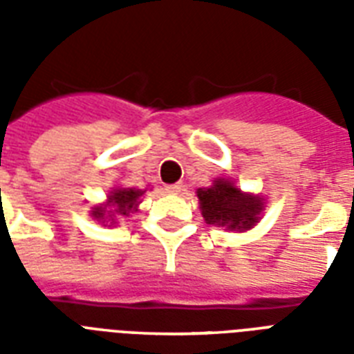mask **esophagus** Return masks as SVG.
Returning <instances> with one entry per match:
<instances>
[{"instance_id": "1", "label": "esophagus", "mask_w": 354, "mask_h": 354, "mask_svg": "<svg viewBox=\"0 0 354 354\" xmlns=\"http://www.w3.org/2000/svg\"><path fill=\"white\" fill-rule=\"evenodd\" d=\"M183 187H185L183 183H172V185H167L165 191L171 194H180L183 191Z\"/></svg>"}]
</instances>
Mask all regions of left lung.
I'll return each mask as SVG.
<instances>
[{"instance_id":"obj_1","label":"left lung","mask_w":354,"mask_h":354,"mask_svg":"<svg viewBox=\"0 0 354 354\" xmlns=\"http://www.w3.org/2000/svg\"><path fill=\"white\" fill-rule=\"evenodd\" d=\"M200 209L207 224L226 227L230 232L252 230L263 213V198L242 193L232 180L216 178L211 187L196 191Z\"/></svg>"}]
</instances>
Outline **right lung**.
Returning <instances> with one entry per match:
<instances>
[{
    "label": "right lung",
    "instance_id": "obj_1",
    "mask_svg": "<svg viewBox=\"0 0 354 354\" xmlns=\"http://www.w3.org/2000/svg\"><path fill=\"white\" fill-rule=\"evenodd\" d=\"M145 191L136 187H115L108 194L106 204L91 207V216L97 222H110L115 224L118 216H128L136 211L139 204V198L143 196Z\"/></svg>",
    "mask_w": 354,
    "mask_h": 354
}]
</instances>
